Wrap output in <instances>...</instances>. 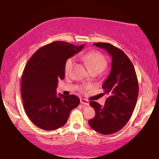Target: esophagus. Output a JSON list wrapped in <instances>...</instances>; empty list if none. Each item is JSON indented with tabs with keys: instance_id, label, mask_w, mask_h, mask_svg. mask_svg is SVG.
<instances>
[{
	"instance_id": "34e87169",
	"label": "esophagus",
	"mask_w": 159,
	"mask_h": 159,
	"mask_svg": "<svg viewBox=\"0 0 159 159\" xmlns=\"http://www.w3.org/2000/svg\"><path fill=\"white\" fill-rule=\"evenodd\" d=\"M80 103L85 106H89V101L85 98H80Z\"/></svg>"
}]
</instances>
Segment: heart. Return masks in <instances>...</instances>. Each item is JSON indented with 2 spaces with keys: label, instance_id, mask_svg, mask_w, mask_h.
Masks as SVG:
<instances>
[{
  "label": "heart",
  "instance_id": "heart-1",
  "mask_svg": "<svg viewBox=\"0 0 159 159\" xmlns=\"http://www.w3.org/2000/svg\"><path fill=\"white\" fill-rule=\"evenodd\" d=\"M79 58L87 66L91 73L97 72L100 73L107 67V61L104 56L100 52L90 51L88 53L80 54ZM75 64V59L73 58H68L66 61L64 66V73L66 75H68L72 71V69ZM91 87L90 85H82L79 87L80 91L84 92Z\"/></svg>",
  "mask_w": 159,
  "mask_h": 159
}]
</instances>
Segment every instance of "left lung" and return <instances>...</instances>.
<instances>
[{"label": "left lung", "mask_w": 159, "mask_h": 159, "mask_svg": "<svg viewBox=\"0 0 159 159\" xmlns=\"http://www.w3.org/2000/svg\"><path fill=\"white\" fill-rule=\"evenodd\" d=\"M93 45L105 49L112 57V63L102 86L108 97L103 106L90 102L96 115L89 124L96 131L109 135L120 131L131 118L138 98L139 83L134 66L124 51L108 43Z\"/></svg>", "instance_id": "left-lung-1"}]
</instances>
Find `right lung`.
Listing matches in <instances>:
<instances>
[{
	"instance_id": "right-lung-1",
	"label": "right lung",
	"mask_w": 159,
	"mask_h": 159,
	"mask_svg": "<svg viewBox=\"0 0 159 159\" xmlns=\"http://www.w3.org/2000/svg\"><path fill=\"white\" fill-rule=\"evenodd\" d=\"M54 41L41 47L28 60L21 79L23 107L30 120L40 129L52 131L67 122L80 99L75 95H56L59 80L65 77L66 61L84 48Z\"/></svg>"
}]
</instances>
